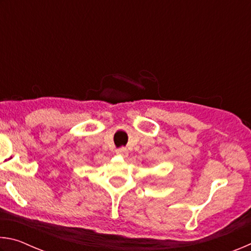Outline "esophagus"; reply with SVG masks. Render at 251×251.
I'll list each match as a JSON object with an SVG mask.
<instances>
[{
    "label": "esophagus",
    "instance_id": "1",
    "mask_svg": "<svg viewBox=\"0 0 251 251\" xmlns=\"http://www.w3.org/2000/svg\"><path fill=\"white\" fill-rule=\"evenodd\" d=\"M116 154L122 156V157H127L128 156V151H127L126 148L122 147V148H118V150L116 151Z\"/></svg>",
    "mask_w": 251,
    "mask_h": 251
}]
</instances>
